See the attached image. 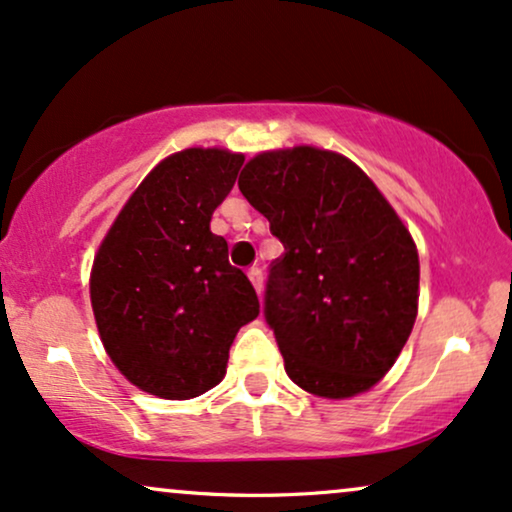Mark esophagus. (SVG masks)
I'll return each mask as SVG.
<instances>
[{
	"label": "esophagus",
	"instance_id": "obj_1",
	"mask_svg": "<svg viewBox=\"0 0 512 512\" xmlns=\"http://www.w3.org/2000/svg\"><path fill=\"white\" fill-rule=\"evenodd\" d=\"M249 280H251V285H254V289L258 294L263 292V270L261 268H251L249 270Z\"/></svg>",
	"mask_w": 512,
	"mask_h": 512
}]
</instances>
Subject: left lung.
Segmentation results:
<instances>
[{"instance_id":"8db88e82","label":"left lung","mask_w":512,"mask_h":512,"mask_svg":"<svg viewBox=\"0 0 512 512\" xmlns=\"http://www.w3.org/2000/svg\"><path fill=\"white\" fill-rule=\"evenodd\" d=\"M239 192L285 246L263 315L294 384L346 399L380 382L418 315L420 263L406 225L356 163L294 147L246 163Z\"/></svg>"}]
</instances>
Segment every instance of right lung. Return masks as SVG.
Returning a JSON list of instances; mask_svg holds the SVG:
<instances>
[{
	"label": "right lung",
	"mask_w": 512,
	"mask_h": 512,
	"mask_svg": "<svg viewBox=\"0 0 512 512\" xmlns=\"http://www.w3.org/2000/svg\"><path fill=\"white\" fill-rule=\"evenodd\" d=\"M244 156L185 149L161 161L94 258L90 296L106 353L128 380L185 401L223 380L239 327L258 315L249 277L211 232Z\"/></svg>",
	"instance_id": "add662e5"
}]
</instances>
